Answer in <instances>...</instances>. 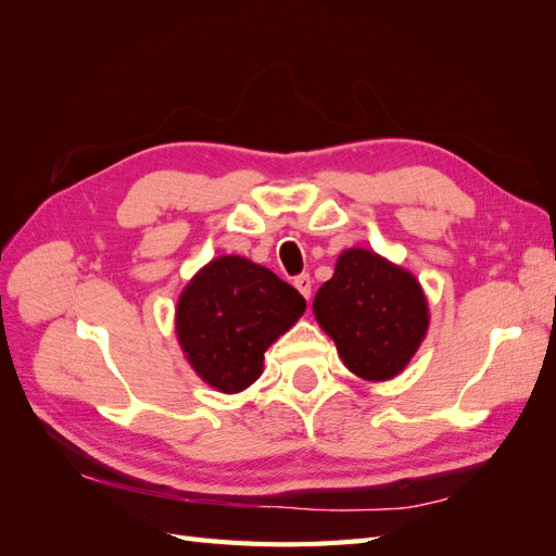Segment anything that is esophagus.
Returning <instances> with one entry per match:
<instances>
[{
  "mask_svg": "<svg viewBox=\"0 0 556 556\" xmlns=\"http://www.w3.org/2000/svg\"><path fill=\"white\" fill-rule=\"evenodd\" d=\"M294 288L301 292V296L304 299H311V290H313V280L308 274H301L294 278Z\"/></svg>",
  "mask_w": 556,
  "mask_h": 556,
  "instance_id": "34e87169",
  "label": "esophagus"
}]
</instances>
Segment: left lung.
<instances>
[{"label":"left lung","instance_id":"1","mask_svg":"<svg viewBox=\"0 0 556 556\" xmlns=\"http://www.w3.org/2000/svg\"><path fill=\"white\" fill-rule=\"evenodd\" d=\"M313 313L350 371L376 382L399 376L429 329L427 296L415 276L364 248L339 257Z\"/></svg>","mask_w":556,"mask_h":556}]
</instances>
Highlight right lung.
I'll return each instance as SVG.
<instances>
[{"mask_svg": "<svg viewBox=\"0 0 556 556\" xmlns=\"http://www.w3.org/2000/svg\"><path fill=\"white\" fill-rule=\"evenodd\" d=\"M306 299L245 257L206 264L182 290L176 333L197 376L217 392H241L262 376L264 352L288 331Z\"/></svg>", "mask_w": 556, "mask_h": 556, "instance_id": "right-lung-1", "label": "right lung"}]
</instances>
